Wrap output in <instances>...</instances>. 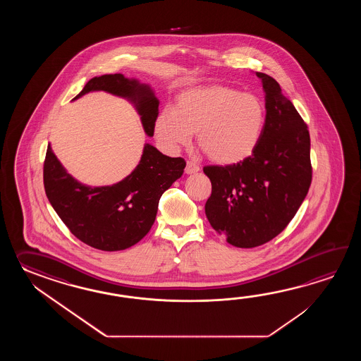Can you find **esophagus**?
Masks as SVG:
<instances>
[{
  "mask_svg": "<svg viewBox=\"0 0 361 361\" xmlns=\"http://www.w3.org/2000/svg\"><path fill=\"white\" fill-rule=\"evenodd\" d=\"M184 171H185V174H195V173L200 171V166L197 164H195V162L187 161Z\"/></svg>",
  "mask_w": 361,
  "mask_h": 361,
  "instance_id": "obj_1",
  "label": "esophagus"
}]
</instances>
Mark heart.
<instances>
[{
  "label": "heart",
  "instance_id": "obj_1",
  "mask_svg": "<svg viewBox=\"0 0 361 361\" xmlns=\"http://www.w3.org/2000/svg\"><path fill=\"white\" fill-rule=\"evenodd\" d=\"M264 123L266 108L259 98L210 85L180 92L176 107L164 108L156 117L154 133L168 151L188 146L196 133L212 161L235 165L254 154Z\"/></svg>",
  "mask_w": 361,
  "mask_h": 361
}]
</instances>
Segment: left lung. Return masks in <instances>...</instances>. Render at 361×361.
Returning <instances> with one entry per match:
<instances>
[{
	"instance_id": "obj_1",
	"label": "left lung",
	"mask_w": 361,
	"mask_h": 361,
	"mask_svg": "<svg viewBox=\"0 0 361 361\" xmlns=\"http://www.w3.org/2000/svg\"><path fill=\"white\" fill-rule=\"evenodd\" d=\"M255 75L266 100L259 145L245 161L204 168L212 182L205 204L207 221L238 247L263 245L284 231L312 179L306 123L275 78Z\"/></svg>"
}]
</instances>
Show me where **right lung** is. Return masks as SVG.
<instances>
[{
  "label": "right lung",
  "mask_w": 361,
  "mask_h": 361,
  "mask_svg": "<svg viewBox=\"0 0 361 361\" xmlns=\"http://www.w3.org/2000/svg\"><path fill=\"white\" fill-rule=\"evenodd\" d=\"M114 94L129 100L152 137L160 102L151 86L121 73L94 77L73 100L90 92ZM182 157L162 154L146 143L137 168L118 183L92 187L80 183L56 159L50 145L44 164L47 199L68 230L85 244L104 252L135 245L151 230L162 193L182 177Z\"/></svg>",
  "instance_id": "1"
}]
</instances>
